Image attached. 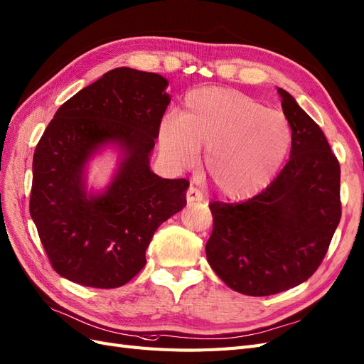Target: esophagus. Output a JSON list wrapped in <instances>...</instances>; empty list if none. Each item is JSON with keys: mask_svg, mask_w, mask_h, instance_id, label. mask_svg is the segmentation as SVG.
<instances>
[{"mask_svg": "<svg viewBox=\"0 0 364 364\" xmlns=\"http://www.w3.org/2000/svg\"><path fill=\"white\" fill-rule=\"evenodd\" d=\"M203 199V196L200 193V190H197L196 186H190L188 190H186V202H199Z\"/></svg>", "mask_w": 364, "mask_h": 364, "instance_id": "1", "label": "esophagus"}]
</instances>
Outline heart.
<instances>
[{
  "mask_svg": "<svg viewBox=\"0 0 364 364\" xmlns=\"http://www.w3.org/2000/svg\"><path fill=\"white\" fill-rule=\"evenodd\" d=\"M291 127L282 114L257 98L225 87L186 95L179 119L165 118L159 147L176 168H188L206 149L205 170L217 191L243 200L270 183L291 149Z\"/></svg>",
  "mask_w": 364,
  "mask_h": 364,
  "instance_id": "heart-1",
  "label": "heart"
}]
</instances>
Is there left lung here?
I'll use <instances>...</instances> for the list:
<instances>
[{
	"label": "left lung",
	"instance_id": "left-lung-1",
	"mask_svg": "<svg viewBox=\"0 0 364 364\" xmlns=\"http://www.w3.org/2000/svg\"><path fill=\"white\" fill-rule=\"evenodd\" d=\"M291 127L290 159L266 190L240 203L213 202L209 266L228 287L270 296L306 281L341 217L340 164L325 134L278 87Z\"/></svg>",
	"mask_w": 364,
	"mask_h": 364
}]
</instances>
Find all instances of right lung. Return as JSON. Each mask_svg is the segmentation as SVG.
<instances>
[{"label":"right lung","instance_id":"right-lung-1","mask_svg":"<svg viewBox=\"0 0 364 364\" xmlns=\"http://www.w3.org/2000/svg\"><path fill=\"white\" fill-rule=\"evenodd\" d=\"M168 82L155 73L115 68L65 102L33 155L30 214L51 267L94 289H115L146 266L155 230L185 206L186 179L149 167ZM114 141L124 161L100 196H87L82 168Z\"/></svg>","mask_w":364,"mask_h":364}]
</instances>
